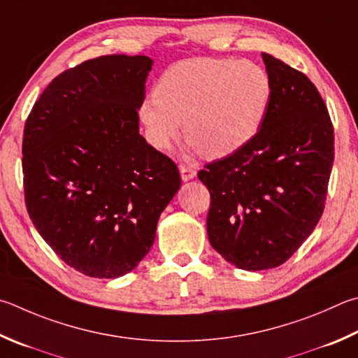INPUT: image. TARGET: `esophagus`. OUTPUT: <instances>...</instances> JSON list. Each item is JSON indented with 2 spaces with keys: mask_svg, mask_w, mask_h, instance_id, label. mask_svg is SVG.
Returning <instances> with one entry per match:
<instances>
[{
  "mask_svg": "<svg viewBox=\"0 0 358 358\" xmlns=\"http://www.w3.org/2000/svg\"><path fill=\"white\" fill-rule=\"evenodd\" d=\"M180 173H181V180L183 181H189L192 178H196V175H197V172L194 171L191 166H186V164L180 166Z\"/></svg>",
  "mask_w": 358,
  "mask_h": 358,
  "instance_id": "esophagus-1",
  "label": "esophagus"
}]
</instances>
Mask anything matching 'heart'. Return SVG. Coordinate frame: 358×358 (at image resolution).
Returning <instances> with one entry per match:
<instances>
[{
  "label": "heart",
  "mask_w": 358,
  "mask_h": 358,
  "mask_svg": "<svg viewBox=\"0 0 358 358\" xmlns=\"http://www.w3.org/2000/svg\"><path fill=\"white\" fill-rule=\"evenodd\" d=\"M272 101L268 71L252 61L192 57L169 67L157 83L155 99L139 106L145 136L158 150L186 139L206 158L236 153L262 129Z\"/></svg>",
  "instance_id": "b5f03b06"
}]
</instances>
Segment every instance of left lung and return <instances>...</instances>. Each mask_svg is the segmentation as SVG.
<instances>
[{
  "label": "left lung",
  "instance_id": "1",
  "mask_svg": "<svg viewBox=\"0 0 358 358\" xmlns=\"http://www.w3.org/2000/svg\"><path fill=\"white\" fill-rule=\"evenodd\" d=\"M272 101L241 150L206 164L213 249L244 271L283 264L320 222L334 164V127L307 76L263 53Z\"/></svg>",
  "mask_w": 358,
  "mask_h": 358
}]
</instances>
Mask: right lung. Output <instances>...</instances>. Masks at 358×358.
Returning <instances> with one entry per match:
<instances>
[{
    "instance_id": "add662e5",
    "label": "right lung",
    "mask_w": 358,
    "mask_h": 358,
    "mask_svg": "<svg viewBox=\"0 0 358 358\" xmlns=\"http://www.w3.org/2000/svg\"><path fill=\"white\" fill-rule=\"evenodd\" d=\"M148 56H100L57 75L23 133L32 224L70 268L95 278L131 272L178 192L175 162L139 134Z\"/></svg>"
}]
</instances>
